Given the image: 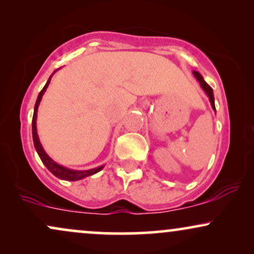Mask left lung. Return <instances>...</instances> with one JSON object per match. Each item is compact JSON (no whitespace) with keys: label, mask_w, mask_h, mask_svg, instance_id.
Listing matches in <instances>:
<instances>
[{"label":"left lung","mask_w":254,"mask_h":254,"mask_svg":"<svg viewBox=\"0 0 254 254\" xmlns=\"http://www.w3.org/2000/svg\"><path fill=\"white\" fill-rule=\"evenodd\" d=\"M194 75H195V77H196L197 80L200 81V85H201V87H202L203 90L206 91V93L208 94V97H209V100H210V104H212V108L215 110V104H214V94H213V90H212V87H210L209 85L207 84V82L203 80L202 75H201L200 73L196 72V71H194Z\"/></svg>","instance_id":"1"}]
</instances>
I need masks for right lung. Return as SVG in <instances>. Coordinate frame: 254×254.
Instances as JSON below:
<instances>
[{"instance_id": "add662e5", "label": "right lung", "mask_w": 254, "mask_h": 254, "mask_svg": "<svg viewBox=\"0 0 254 254\" xmlns=\"http://www.w3.org/2000/svg\"><path fill=\"white\" fill-rule=\"evenodd\" d=\"M50 81H51V77H50V79H48V81L46 82L45 87L40 91L38 99H36V103L34 106V115H33V121H32V131H33V142H34V146H35L36 151H38L39 156H40V158H41V161L44 162L45 166L47 167V169L50 170V172L53 174L54 176L59 177V179H61V180H67V181H77V180H81L86 176L93 175V174H96L99 172V170H102L103 166L99 168H96V169L84 170V172L67 169V168H64V167L59 166L58 163H56V162L52 160V158H50V156L46 154L44 149H42V145H41V143H40L39 137H38V132H36V112H38V106H39L40 100H41V98H42V94L45 93L46 88H47Z\"/></svg>"}]
</instances>
